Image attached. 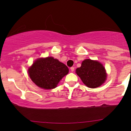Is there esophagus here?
Here are the masks:
<instances>
[{
  "mask_svg": "<svg viewBox=\"0 0 131 131\" xmlns=\"http://www.w3.org/2000/svg\"><path fill=\"white\" fill-rule=\"evenodd\" d=\"M70 70H71V71H74V67H71L70 68Z\"/></svg>",
  "mask_w": 131,
  "mask_h": 131,
  "instance_id": "34e87169",
  "label": "esophagus"
}]
</instances>
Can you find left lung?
I'll return each mask as SVG.
<instances>
[{"label": "left lung", "instance_id": "obj_1", "mask_svg": "<svg viewBox=\"0 0 131 131\" xmlns=\"http://www.w3.org/2000/svg\"><path fill=\"white\" fill-rule=\"evenodd\" d=\"M85 85L90 88H96L104 83L107 79L105 67L98 61L86 59L82 62L81 67L76 70Z\"/></svg>", "mask_w": 131, "mask_h": 131}]
</instances>
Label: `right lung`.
Wrapping results in <instances>:
<instances>
[{
    "instance_id": "right-lung-1",
    "label": "right lung",
    "mask_w": 131,
    "mask_h": 131,
    "mask_svg": "<svg viewBox=\"0 0 131 131\" xmlns=\"http://www.w3.org/2000/svg\"><path fill=\"white\" fill-rule=\"evenodd\" d=\"M69 71L65 64L52 57L37 59L28 69L32 81L37 86L45 89L56 88Z\"/></svg>"
}]
</instances>
